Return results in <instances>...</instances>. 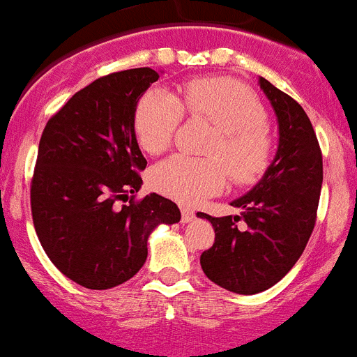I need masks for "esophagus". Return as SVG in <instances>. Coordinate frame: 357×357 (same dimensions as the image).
I'll return each mask as SVG.
<instances>
[{"label":"esophagus","mask_w":357,"mask_h":357,"mask_svg":"<svg viewBox=\"0 0 357 357\" xmlns=\"http://www.w3.org/2000/svg\"><path fill=\"white\" fill-rule=\"evenodd\" d=\"M194 220H196V212L183 206V208H181V221H183V223H190V221Z\"/></svg>","instance_id":"obj_1"}]
</instances>
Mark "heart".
<instances>
[{
  "label": "heart",
  "instance_id": "heart-1",
  "mask_svg": "<svg viewBox=\"0 0 357 357\" xmlns=\"http://www.w3.org/2000/svg\"><path fill=\"white\" fill-rule=\"evenodd\" d=\"M183 112L205 118L215 127L206 145L211 158L170 155L149 174L154 190L185 205L218 194L227 183V170L236 183H254L268 170L274 139L266 128L261 101L243 85L223 77H203L185 83L179 98L152 89L137 101L134 132L149 154H160L172 143Z\"/></svg>",
  "mask_w": 357,
  "mask_h": 357
}]
</instances>
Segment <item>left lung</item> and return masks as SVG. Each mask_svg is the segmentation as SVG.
I'll return each mask as SVG.
<instances>
[{"instance_id": "1", "label": "left lung", "mask_w": 357, "mask_h": 357, "mask_svg": "<svg viewBox=\"0 0 357 357\" xmlns=\"http://www.w3.org/2000/svg\"><path fill=\"white\" fill-rule=\"evenodd\" d=\"M259 86L280 127V145L263 179L230 203L239 215L212 218L215 239L202 254V268L215 285L236 294L271 289L296 265L316 225L323 158L312 123L301 105L265 77ZM238 220L245 227L239 229Z\"/></svg>"}]
</instances>
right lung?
<instances>
[{"mask_svg":"<svg viewBox=\"0 0 357 357\" xmlns=\"http://www.w3.org/2000/svg\"><path fill=\"white\" fill-rule=\"evenodd\" d=\"M158 77L149 67L100 77L41 134L31 183L36 234L59 272L85 289L130 280L145 263L152 230L181 220L178 205L160 194L134 199L146 167L134 112Z\"/></svg>","mask_w":357,"mask_h":357,"instance_id":"1","label":"right lung"}]
</instances>
